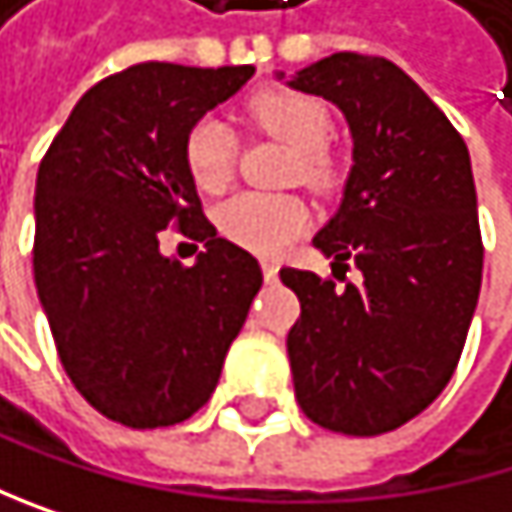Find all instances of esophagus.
<instances>
[{"label":"esophagus","mask_w":512,"mask_h":512,"mask_svg":"<svg viewBox=\"0 0 512 512\" xmlns=\"http://www.w3.org/2000/svg\"><path fill=\"white\" fill-rule=\"evenodd\" d=\"M277 265L274 262H262V277H265V284H277Z\"/></svg>","instance_id":"obj_1"}]
</instances>
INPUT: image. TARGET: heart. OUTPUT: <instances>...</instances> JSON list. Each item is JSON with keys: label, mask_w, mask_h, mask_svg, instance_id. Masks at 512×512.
Segmentation results:
<instances>
[{"label": "heart", "mask_w": 512, "mask_h": 512, "mask_svg": "<svg viewBox=\"0 0 512 512\" xmlns=\"http://www.w3.org/2000/svg\"><path fill=\"white\" fill-rule=\"evenodd\" d=\"M250 118L265 134L284 140L293 149L296 180L314 189L329 186L332 161L323 149L332 137V115L323 100L296 91H265L253 97ZM186 167L201 189H222L235 167L232 127L216 115L198 118L186 137ZM216 225L228 241L244 250L280 256L308 228V210L293 195L241 192L216 207Z\"/></svg>", "instance_id": "1"}]
</instances>
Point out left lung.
Masks as SVG:
<instances>
[{"label": "left lung", "instance_id": "obj_1", "mask_svg": "<svg viewBox=\"0 0 512 512\" xmlns=\"http://www.w3.org/2000/svg\"><path fill=\"white\" fill-rule=\"evenodd\" d=\"M274 79L348 121L351 170L314 247L363 274L336 290L280 268L302 305L287 336L296 400L326 430L375 437L424 412L458 366L482 284L470 152L385 57L339 51Z\"/></svg>", "mask_w": 512, "mask_h": 512}]
</instances>
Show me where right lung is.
Here are the masks:
<instances>
[{"label": "right lung", "mask_w": 512, "mask_h": 512, "mask_svg": "<svg viewBox=\"0 0 512 512\" xmlns=\"http://www.w3.org/2000/svg\"><path fill=\"white\" fill-rule=\"evenodd\" d=\"M253 72L137 63L109 75L39 164V302L72 385L124 427L180 424L210 400L262 287L259 262L201 213L186 167L192 124ZM173 218L205 244L189 269L157 247Z\"/></svg>", "instance_id": "add662e5"}]
</instances>
